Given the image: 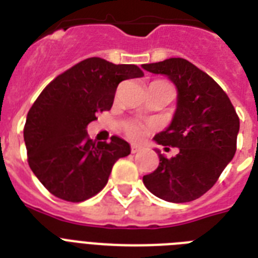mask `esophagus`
I'll list each match as a JSON object with an SVG mask.
<instances>
[{
	"instance_id": "34e87169",
	"label": "esophagus",
	"mask_w": 258,
	"mask_h": 258,
	"mask_svg": "<svg viewBox=\"0 0 258 258\" xmlns=\"http://www.w3.org/2000/svg\"><path fill=\"white\" fill-rule=\"evenodd\" d=\"M139 151H142V146L131 145V153L135 154V153H139Z\"/></svg>"
}]
</instances>
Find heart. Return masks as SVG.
<instances>
[{
	"instance_id": "heart-1",
	"label": "heart",
	"mask_w": 258,
	"mask_h": 258,
	"mask_svg": "<svg viewBox=\"0 0 258 258\" xmlns=\"http://www.w3.org/2000/svg\"><path fill=\"white\" fill-rule=\"evenodd\" d=\"M123 128H124L127 137H130L131 139H139L143 135V125L137 123V121H127L123 125Z\"/></svg>"
}]
</instances>
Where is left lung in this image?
Listing matches in <instances>:
<instances>
[{
    "label": "left lung",
    "mask_w": 258,
    "mask_h": 258,
    "mask_svg": "<svg viewBox=\"0 0 258 258\" xmlns=\"http://www.w3.org/2000/svg\"><path fill=\"white\" fill-rule=\"evenodd\" d=\"M142 67L166 75L178 89L171 124L154 139L179 149L170 159L158 151L159 166L143 176V183L161 200L190 202L214 186L234 157L240 117L224 89L187 60L172 57Z\"/></svg>",
    "instance_id": "1"
}]
</instances>
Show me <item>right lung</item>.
Returning a JSON list of instances; mask_svg holds the SVG:
<instances>
[{
	"label": "right lung",
	"instance_id": "add662e5",
	"mask_svg": "<svg viewBox=\"0 0 258 258\" xmlns=\"http://www.w3.org/2000/svg\"><path fill=\"white\" fill-rule=\"evenodd\" d=\"M133 64L89 57L42 89L24 127L28 163L44 187L68 202H82L103 190L112 166L131 153L119 137L92 141L87 125L112 107L119 83L142 78Z\"/></svg>",
	"mask_w": 258,
	"mask_h": 258
}]
</instances>
